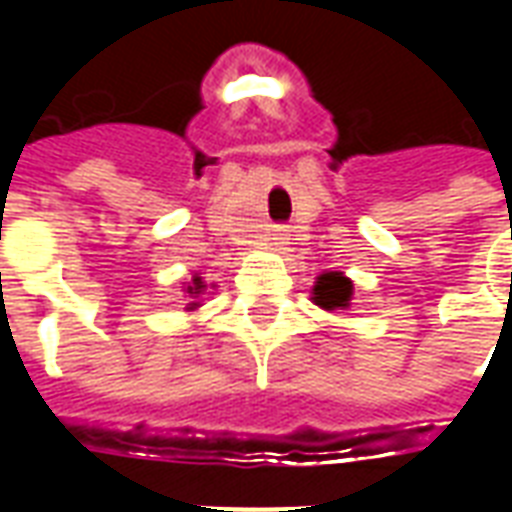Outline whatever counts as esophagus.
<instances>
[{
    "mask_svg": "<svg viewBox=\"0 0 512 512\" xmlns=\"http://www.w3.org/2000/svg\"><path fill=\"white\" fill-rule=\"evenodd\" d=\"M273 244H276V247H281V244H284V233H281V228H276V231H273Z\"/></svg>",
    "mask_w": 512,
    "mask_h": 512,
    "instance_id": "1",
    "label": "esophagus"
}]
</instances>
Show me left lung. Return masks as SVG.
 <instances>
[{
  "label": "left lung",
  "mask_w": 512,
  "mask_h": 512,
  "mask_svg": "<svg viewBox=\"0 0 512 512\" xmlns=\"http://www.w3.org/2000/svg\"><path fill=\"white\" fill-rule=\"evenodd\" d=\"M350 295H353V284L345 276H340V273H324L316 281V287H313V300L321 308H327V311L348 308Z\"/></svg>",
  "instance_id": "8db88e82"
}]
</instances>
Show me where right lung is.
I'll return each instance as SVG.
<instances>
[{
    "label": "right lung",
    "mask_w": 512,
    "mask_h": 512,
    "mask_svg": "<svg viewBox=\"0 0 512 512\" xmlns=\"http://www.w3.org/2000/svg\"><path fill=\"white\" fill-rule=\"evenodd\" d=\"M201 289H204V284H201V279L196 276V279H193V287H188V292H191V295H199Z\"/></svg>",
    "instance_id": "1"
}]
</instances>
